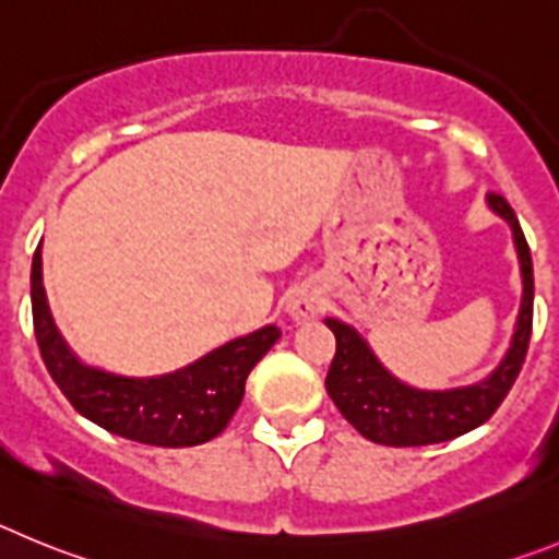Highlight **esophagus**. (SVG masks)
Instances as JSON below:
<instances>
[{
    "label": "esophagus",
    "instance_id": "obj_1",
    "mask_svg": "<svg viewBox=\"0 0 559 559\" xmlns=\"http://www.w3.org/2000/svg\"><path fill=\"white\" fill-rule=\"evenodd\" d=\"M286 311H289L292 320L304 323V320H311V317H317L323 311V298H320L314 289L304 286V289L292 292L289 300H286Z\"/></svg>",
    "mask_w": 559,
    "mask_h": 559
}]
</instances>
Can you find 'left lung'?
<instances>
[{
  "label": "left lung",
  "mask_w": 559,
  "mask_h": 559,
  "mask_svg": "<svg viewBox=\"0 0 559 559\" xmlns=\"http://www.w3.org/2000/svg\"><path fill=\"white\" fill-rule=\"evenodd\" d=\"M487 203L510 223L518 259H521V275H524V304L518 314L512 348L490 379L474 386H460V390H415L386 373L373 350L367 348V342L350 325L340 320H325V325L336 336V354L325 376V390L342 417L367 440L395 445V449L454 440L490 420L492 412L499 409L507 392L515 384L532 336V304H535L532 253L512 205L496 192L487 194Z\"/></svg>",
  "instance_id": "8db88e82"
}]
</instances>
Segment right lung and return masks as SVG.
<instances>
[{
    "label": "right lung",
    "mask_w": 559,
    "mask_h": 559,
    "mask_svg": "<svg viewBox=\"0 0 559 559\" xmlns=\"http://www.w3.org/2000/svg\"><path fill=\"white\" fill-rule=\"evenodd\" d=\"M29 300L41 359L69 404L110 435L160 449H183L214 440L242 404L245 381L255 361L281 336L278 325H267L211 350L178 373L124 379L85 367L60 340L44 298L41 248H35L33 255Z\"/></svg>",
    "instance_id": "1"
}]
</instances>
